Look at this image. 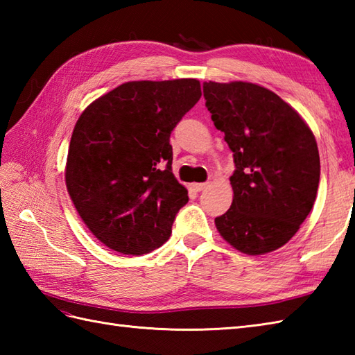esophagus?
I'll use <instances>...</instances> for the list:
<instances>
[{
  "label": "esophagus",
  "mask_w": 355,
  "mask_h": 355,
  "mask_svg": "<svg viewBox=\"0 0 355 355\" xmlns=\"http://www.w3.org/2000/svg\"><path fill=\"white\" fill-rule=\"evenodd\" d=\"M191 187H192L193 191L200 192V191H202V189H206V184H205V183H192Z\"/></svg>",
  "instance_id": "esophagus-1"
}]
</instances>
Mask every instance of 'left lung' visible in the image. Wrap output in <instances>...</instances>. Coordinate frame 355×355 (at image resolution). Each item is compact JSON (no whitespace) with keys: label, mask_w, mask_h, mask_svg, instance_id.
<instances>
[{"label":"left lung","mask_w":355,"mask_h":355,"mask_svg":"<svg viewBox=\"0 0 355 355\" xmlns=\"http://www.w3.org/2000/svg\"><path fill=\"white\" fill-rule=\"evenodd\" d=\"M206 107L235 158L233 201L215 218L238 252L266 254L296 235L318 197L320 158L311 128L268 88L209 80Z\"/></svg>","instance_id":"1"}]
</instances>
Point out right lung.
Segmentation results:
<instances>
[{
    "mask_svg": "<svg viewBox=\"0 0 355 355\" xmlns=\"http://www.w3.org/2000/svg\"><path fill=\"white\" fill-rule=\"evenodd\" d=\"M201 97L197 79L131 80L97 97L71 134L65 184L88 230L122 254L171 236L187 189L171 172V131Z\"/></svg>",
    "mask_w": 355,
    "mask_h": 355,
    "instance_id": "obj_1",
    "label": "right lung"
}]
</instances>
